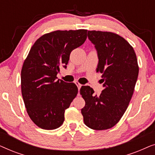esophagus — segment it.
I'll use <instances>...</instances> for the list:
<instances>
[{"label":"esophagus","mask_w":155,"mask_h":155,"mask_svg":"<svg viewBox=\"0 0 155 155\" xmlns=\"http://www.w3.org/2000/svg\"><path fill=\"white\" fill-rule=\"evenodd\" d=\"M75 84H76V85H77V86H78V89H79V90H80V87H82V84H80L79 82H78V81H75Z\"/></svg>","instance_id":"1"}]
</instances>
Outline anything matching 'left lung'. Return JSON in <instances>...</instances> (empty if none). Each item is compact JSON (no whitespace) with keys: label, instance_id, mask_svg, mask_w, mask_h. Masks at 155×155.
<instances>
[{"label":"left lung","instance_id":"8db88e82","mask_svg":"<svg viewBox=\"0 0 155 155\" xmlns=\"http://www.w3.org/2000/svg\"><path fill=\"white\" fill-rule=\"evenodd\" d=\"M87 37L98 54L97 72L102 74L104 90L93 95L89 86L82 87L85 101L81 109L84 124L97 130H107L119 121L128 107L138 76L139 67L133 48L124 38L109 31H88Z\"/></svg>","mask_w":155,"mask_h":155}]
</instances>
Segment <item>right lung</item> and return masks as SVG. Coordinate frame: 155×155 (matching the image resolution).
I'll use <instances>...</instances> for the list:
<instances>
[{
	"instance_id": "1",
	"label": "right lung",
	"mask_w": 155,
	"mask_h": 155,
	"mask_svg": "<svg viewBox=\"0 0 155 155\" xmlns=\"http://www.w3.org/2000/svg\"><path fill=\"white\" fill-rule=\"evenodd\" d=\"M86 29L57 30L39 38L29 51L21 71V90L27 112L38 127L58 128L65 109L77 96L74 83L57 80L60 66L66 68L72 51L83 44Z\"/></svg>"
}]
</instances>
